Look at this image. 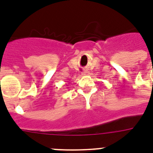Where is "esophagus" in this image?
I'll list each match as a JSON object with an SVG mask.
<instances>
[{
  "label": "esophagus",
  "mask_w": 153,
  "mask_h": 153,
  "mask_svg": "<svg viewBox=\"0 0 153 153\" xmlns=\"http://www.w3.org/2000/svg\"><path fill=\"white\" fill-rule=\"evenodd\" d=\"M89 74V71H83V72L82 73V75H86V74Z\"/></svg>",
  "instance_id": "esophagus-1"
}]
</instances>
